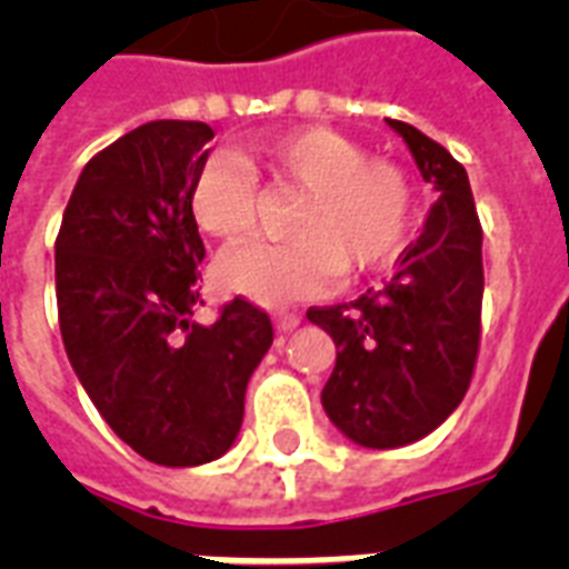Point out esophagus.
<instances>
[{
  "mask_svg": "<svg viewBox=\"0 0 569 569\" xmlns=\"http://www.w3.org/2000/svg\"><path fill=\"white\" fill-rule=\"evenodd\" d=\"M301 325V316L298 312H277L274 316V328L280 330V333H289V330H295Z\"/></svg>",
  "mask_w": 569,
  "mask_h": 569,
  "instance_id": "obj_1",
  "label": "esophagus"
}]
</instances>
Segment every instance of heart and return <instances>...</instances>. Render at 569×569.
<instances>
[{
  "label": "heart",
  "mask_w": 569,
  "mask_h": 569,
  "mask_svg": "<svg viewBox=\"0 0 569 569\" xmlns=\"http://www.w3.org/2000/svg\"><path fill=\"white\" fill-rule=\"evenodd\" d=\"M303 191L289 223L292 241L223 253L214 280L262 307L319 295L342 271H372L405 248L413 223V182L398 164L325 127L253 138L241 153H214L197 168L189 206L214 239H244L257 223V177Z\"/></svg>",
  "instance_id": "heart-1"
}]
</instances>
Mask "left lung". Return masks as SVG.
Wrapping results in <instances>:
<instances>
[{"instance_id":"1","label":"left lung","mask_w":569,"mask_h":569,"mask_svg":"<svg viewBox=\"0 0 569 569\" xmlns=\"http://www.w3.org/2000/svg\"><path fill=\"white\" fill-rule=\"evenodd\" d=\"M425 182L437 191L425 232L378 289L351 303L310 307L330 333L337 366L321 389L330 422L366 449L422 440L463 401L481 342V223L463 164L401 120Z\"/></svg>"}]
</instances>
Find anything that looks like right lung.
<instances>
[{"label": "right lung", "instance_id": "right-lung-1", "mask_svg": "<svg viewBox=\"0 0 569 569\" xmlns=\"http://www.w3.org/2000/svg\"><path fill=\"white\" fill-rule=\"evenodd\" d=\"M214 132L153 120L93 156L56 239L58 325L73 372L120 440L162 467L230 449L244 389L274 342L266 310L232 298L194 321L206 248L189 191Z\"/></svg>", "mask_w": 569, "mask_h": 569}]
</instances>
